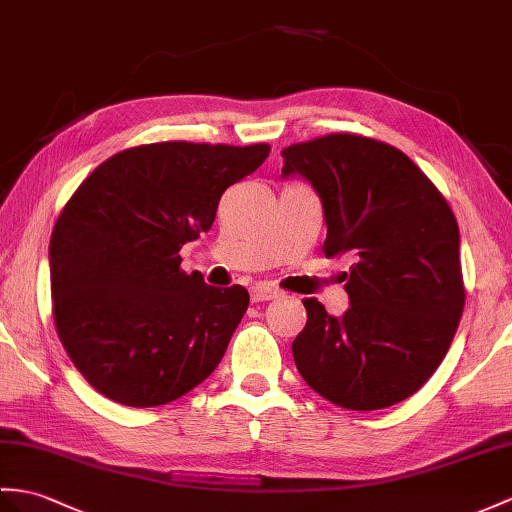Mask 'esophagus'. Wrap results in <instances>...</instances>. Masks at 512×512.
Returning <instances> with one entry per match:
<instances>
[{"label": "esophagus", "instance_id": "obj_1", "mask_svg": "<svg viewBox=\"0 0 512 512\" xmlns=\"http://www.w3.org/2000/svg\"><path fill=\"white\" fill-rule=\"evenodd\" d=\"M280 293L276 289H271V286L267 284H258V286H252V291H249V297H252V302H269V299L278 297Z\"/></svg>", "mask_w": 512, "mask_h": 512}]
</instances>
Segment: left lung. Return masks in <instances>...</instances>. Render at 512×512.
<instances>
[{"instance_id":"left-lung-1","label":"left lung","mask_w":512,"mask_h":512,"mask_svg":"<svg viewBox=\"0 0 512 512\" xmlns=\"http://www.w3.org/2000/svg\"><path fill=\"white\" fill-rule=\"evenodd\" d=\"M282 176L306 178L323 204V254H350L343 317L304 299L293 358L310 389L350 410L417 393L441 365L465 306L450 204L400 149L326 134L282 149Z\"/></svg>"}]
</instances>
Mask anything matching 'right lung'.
Here are the masks:
<instances>
[{"label":"right lung","instance_id":"add662e5","mask_svg":"<svg viewBox=\"0 0 512 512\" xmlns=\"http://www.w3.org/2000/svg\"><path fill=\"white\" fill-rule=\"evenodd\" d=\"M271 147L167 141L123 149L71 195L49 241L52 310L71 363L123 406L178 400L221 363L249 293L180 269L223 191Z\"/></svg>","mask_w":512,"mask_h":512}]
</instances>
